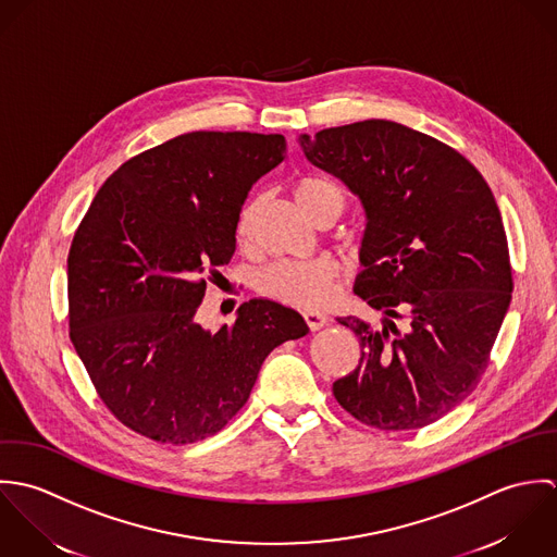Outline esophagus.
I'll return each mask as SVG.
<instances>
[{
    "label": "esophagus",
    "mask_w": 557,
    "mask_h": 557,
    "mask_svg": "<svg viewBox=\"0 0 557 557\" xmlns=\"http://www.w3.org/2000/svg\"><path fill=\"white\" fill-rule=\"evenodd\" d=\"M304 321H306V325H308L312 332H317V330H321V327L327 325V317L321 314V312H304Z\"/></svg>",
    "instance_id": "obj_1"
}]
</instances>
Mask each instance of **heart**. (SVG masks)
<instances>
[{"label":"heart","instance_id":"1","mask_svg":"<svg viewBox=\"0 0 557 557\" xmlns=\"http://www.w3.org/2000/svg\"><path fill=\"white\" fill-rule=\"evenodd\" d=\"M293 196L301 211L317 220L325 211L337 215L344 209V191L330 178L308 176L295 183ZM258 213V200H247L236 213L234 236L238 245H249ZM339 280V267L330 256H317L308 260H277L264 267L256 277V290L277 304L297 310H321L335 297Z\"/></svg>","mask_w":557,"mask_h":557}]
</instances>
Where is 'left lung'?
Listing matches in <instances>:
<instances>
[{
    "instance_id": "obj_1",
    "label": "left lung",
    "mask_w": 557,
    "mask_h": 557,
    "mask_svg": "<svg viewBox=\"0 0 557 557\" xmlns=\"http://www.w3.org/2000/svg\"><path fill=\"white\" fill-rule=\"evenodd\" d=\"M299 141L366 209L355 295L385 314L383 330L337 319L359 337L361 357L335 381V400L381 431L429 426L475 389L510 306L512 267L493 191L451 146L392 120Z\"/></svg>"
}]
</instances>
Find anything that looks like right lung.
I'll use <instances>...</instances> for the list:
<instances>
[{
	"label": "right lung",
	"instance_id": "obj_1",
	"mask_svg": "<svg viewBox=\"0 0 557 557\" xmlns=\"http://www.w3.org/2000/svg\"><path fill=\"white\" fill-rule=\"evenodd\" d=\"M284 135L194 131L103 183L69 251V334L113 418L159 444L207 440L243 409L267 355L308 334L282 304L249 299L207 332L196 312L234 247L251 185Z\"/></svg>",
	"mask_w": 557,
	"mask_h": 557
}]
</instances>
